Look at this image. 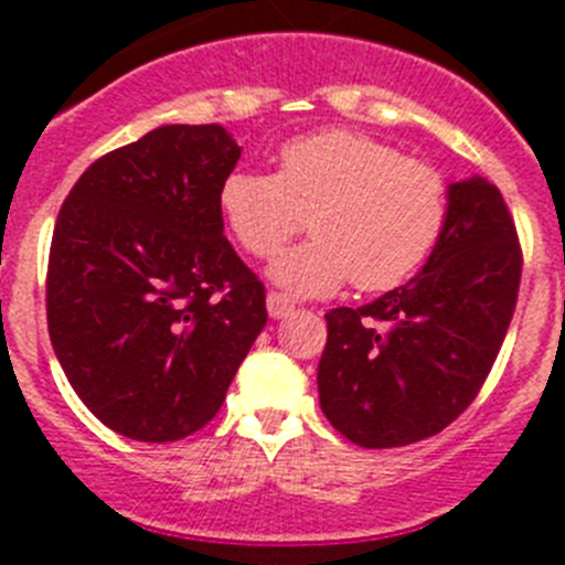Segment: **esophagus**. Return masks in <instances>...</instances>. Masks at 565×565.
Here are the masks:
<instances>
[{
	"label": "esophagus",
	"instance_id": "34e87169",
	"mask_svg": "<svg viewBox=\"0 0 565 565\" xmlns=\"http://www.w3.org/2000/svg\"><path fill=\"white\" fill-rule=\"evenodd\" d=\"M266 306H268V313H271V319H286L288 313L294 311V302L286 297V294L279 291H271L266 297Z\"/></svg>",
	"mask_w": 565,
	"mask_h": 565
}]
</instances>
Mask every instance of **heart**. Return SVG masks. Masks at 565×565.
I'll return each instance as SVG.
<instances>
[{
    "instance_id": "obj_1",
    "label": "heart",
    "mask_w": 565,
    "mask_h": 565,
    "mask_svg": "<svg viewBox=\"0 0 565 565\" xmlns=\"http://www.w3.org/2000/svg\"><path fill=\"white\" fill-rule=\"evenodd\" d=\"M217 212L252 257H274L308 226L313 237L279 254L271 279L319 297L348 279L359 291L402 286L430 257L447 221V181L436 167L356 129H319L279 147L277 172L234 169Z\"/></svg>"
}]
</instances>
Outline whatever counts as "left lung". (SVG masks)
Instances as JSON below:
<instances>
[{"label":"left lung","mask_w":565,"mask_h":565,"mask_svg":"<svg viewBox=\"0 0 565 565\" xmlns=\"http://www.w3.org/2000/svg\"><path fill=\"white\" fill-rule=\"evenodd\" d=\"M521 243L498 186L450 183L447 221L422 271L362 308L326 313L319 407L348 441L387 450L456 422L512 322Z\"/></svg>","instance_id":"8db88e82"}]
</instances>
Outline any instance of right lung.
<instances>
[{
    "label": "right lung",
    "instance_id": "right-lung-1",
    "mask_svg": "<svg viewBox=\"0 0 565 565\" xmlns=\"http://www.w3.org/2000/svg\"><path fill=\"white\" fill-rule=\"evenodd\" d=\"M243 149L221 124H167L70 189L47 263V331L87 411L135 441L198 433L266 328L217 189Z\"/></svg>",
    "mask_w": 565,
    "mask_h": 565
}]
</instances>
